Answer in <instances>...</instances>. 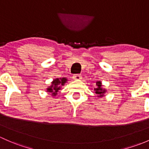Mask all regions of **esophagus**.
<instances>
[{
	"label": "esophagus",
	"mask_w": 149,
	"mask_h": 149,
	"mask_svg": "<svg viewBox=\"0 0 149 149\" xmlns=\"http://www.w3.org/2000/svg\"><path fill=\"white\" fill-rule=\"evenodd\" d=\"M72 78H73V79H82V76L79 74H76L73 75Z\"/></svg>",
	"instance_id": "34e87169"
}]
</instances>
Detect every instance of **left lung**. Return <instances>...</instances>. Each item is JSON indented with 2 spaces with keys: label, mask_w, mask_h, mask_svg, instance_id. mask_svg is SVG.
Masks as SVG:
<instances>
[{
  "label": "left lung",
  "mask_w": 149,
  "mask_h": 149,
  "mask_svg": "<svg viewBox=\"0 0 149 149\" xmlns=\"http://www.w3.org/2000/svg\"><path fill=\"white\" fill-rule=\"evenodd\" d=\"M96 85H97V87L94 89L95 93L97 95L98 97H102V96H103L104 93H105V90H102V85H101V82L100 81L96 82Z\"/></svg>",
  "instance_id": "8db88e82"
}]
</instances>
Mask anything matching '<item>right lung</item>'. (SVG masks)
Listing matches in <instances>:
<instances>
[{"instance_id": "right-lung-1", "label": "right lung", "mask_w": 149, "mask_h": 149, "mask_svg": "<svg viewBox=\"0 0 149 149\" xmlns=\"http://www.w3.org/2000/svg\"><path fill=\"white\" fill-rule=\"evenodd\" d=\"M67 79L65 77L63 78H57V79H55L52 82V85L51 87H49V88H47V91L49 93H52V95H56L57 94V92L60 90V87L62 85H64V83L67 82Z\"/></svg>"}]
</instances>
